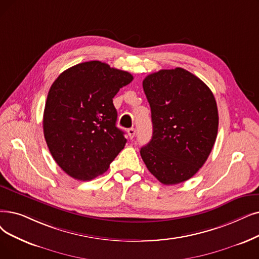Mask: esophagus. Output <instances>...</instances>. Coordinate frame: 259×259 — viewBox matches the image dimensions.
Wrapping results in <instances>:
<instances>
[{"instance_id":"34e87169","label":"esophagus","mask_w":259,"mask_h":259,"mask_svg":"<svg viewBox=\"0 0 259 259\" xmlns=\"http://www.w3.org/2000/svg\"><path fill=\"white\" fill-rule=\"evenodd\" d=\"M128 136H129V138L130 139H133L134 138V136H136V129L134 128H130V129H128Z\"/></svg>"}]
</instances>
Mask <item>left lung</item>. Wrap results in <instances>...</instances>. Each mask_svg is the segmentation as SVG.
<instances>
[{
  "instance_id": "left-lung-1",
  "label": "left lung",
  "mask_w": 259,
  "mask_h": 259,
  "mask_svg": "<svg viewBox=\"0 0 259 259\" xmlns=\"http://www.w3.org/2000/svg\"><path fill=\"white\" fill-rule=\"evenodd\" d=\"M151 109L152 139L141 148L148 170L165 185L195 176L215 144L218 109L209 88L176 67L152 73L143 81Z\"/></svg>"
}]
</instances>
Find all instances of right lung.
Segmentation results:
<instances>
[{
    "label": "right lung",
    "instance_id": "obj_1",
    "mask_svg": "<svg viewBox=\"0 0 259 259\" xmlns=\"http://www.w3.org/2000/svg\"><path fill=\"white\" fill-rule=\"evenodd\" d=\"M132 80L128 72L88 61L65 70L54 81L44 108L43 132L65 174L90 181L107 171L125 147L113 97Z\"/></svg>",
    "mask_w": 259,
    "mask_h": 259
}]
</instances>
